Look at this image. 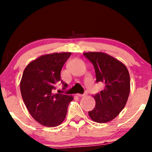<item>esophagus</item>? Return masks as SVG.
<instances>
[{
	"label": "esophagus",
	"instance_id": "1",
	"mask_svg": "<svg viewBox=\"0 0 152 152\" xmlns=\"http://www.w3.org/2000/svg\"><path fill=\"white\" fill-rule=\"evenodd\" d=\"M77 96H79V97H83V96H87V93H83V94H77Z\"/></svg>",
	"mask_w": 152,
	"mask_h": 152
}]
</instances>
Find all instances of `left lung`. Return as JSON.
Here are the masks:
<instances>
[{
  "mask_svg": "<svg viewBox=\"0 0 152 152\" xmlns=\"http://www.w3.org/2000/svg\"><path fill=\"white\" fill-rule=\"evenodd\" d=\"M92 62L96 82L104 89L93 96L96 106L88 112L90 118L97 123H107L117 117L125 107L130 92V77L126 67L113 56L102 52L84 53Z\"/></svg>",
  "mask_w": 152,
  "mask_h": 152,
  "instance_id": "obj_1",
  "label": "left lung"
}]
</instances>
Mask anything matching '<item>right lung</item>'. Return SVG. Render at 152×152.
I'll return each mask as SVG.
<instances>
[{
    "label": "right lung",
    "instance_id": "1",
    "mask_svg": "<svg viewBox=\"0 0 152 152\" xmlns=\"http://www.w3.org/2000/svg\"><path fill=\"white\" fill-rule=\"evenodd\" d=\"M71 53H53L39 56L27 65L20 81L23 100L31 115L48 127L60 125L65 120L72 96L52 93L55 85L61 82L63 90L67 84L60 73Z\"/></svg>",
    "mask_w": 152,
    "mask_h": 152
}]
</instances>
